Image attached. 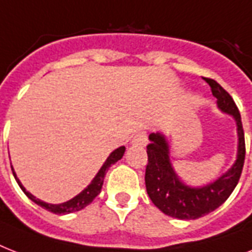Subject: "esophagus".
Masks as SVG:
<instances>
[{"instance_id": "1", "label": "esophagus", "mask_w": 252, "mask_h": 252, "mask_svg": "<svg viewBox=\"0 0 252 252\" xmlns=\"http://www.w3.org/2000/svg\"><path fill=\"white\" fill-rule=\"evenodd\" d=\"M132 144L133 145L146 146V144H148V136H146L145 132H138L133 137V140H132Z\"/></svg>"}]
</instances>
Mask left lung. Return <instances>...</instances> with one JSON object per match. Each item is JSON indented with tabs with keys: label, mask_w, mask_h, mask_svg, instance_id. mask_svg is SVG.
I'll list each match as a JSON object with an SVG mask.
<instances>
[{
	"label": "left lung",
	"mask_w": 252,
	"mask_h": 252,
	"mask_svg": "<svg viewBox=\"0 0 252 252\" xmlns=\"http://www.w3.org/2000/svg\"><path fill=\"white\" fill-rule=\"evenodd\" d=\"M217 99V107L223 114L230 115L237 124V157L226 172L217 179L200 187L188 186L174 170L170 158V144L163 132L149 134L146 146L148 166L145 172L146 192L156 207L165 215L179 220H196L222 205L234 191L245 163V133L242 120L234 100L215 80L205 78Z\"/></svg>",
	"instance_id": "left-lung-1"
}]
</instances>
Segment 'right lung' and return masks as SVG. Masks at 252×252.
Segmentation results:
<instances>
[{"instance_id":"obj_1","label":"right lung","mask_w":252,"mask_h":252,"mask_svg":"<svg viewBox=\"0 0 252 252\" xmlns=\"http://www.w3.org/2000/svg\"><path fill=\"white\" fill-rule=\"evenodd\" d=\"M124 153H126V146H120L118 149H115L114 152L107 157V159L104 161L102 167L99 168V171L96 172V175L94 176V179L91 180L90 184H89L85 189H82L78 195L74 196L73 199L68 200V201H65V203L61 204H49L43 201V200L37 199V197H35L31 192H29L25 187H23V184L21 183V180L18 179V176L17 174H15V171H14V168L13 175L14 178H15V180H17L18 186H19V187L22 188V191L26 193V196H27L30 200H32L33 203L37 204L39 207L44 208L47 211L52 212V213H56V215H68V213H73V212H78L81 211V209H84L85 207H87V205L99 195V192L102 189L103 182H104L106 172L108 171V168L114 165V163H116L119 159H122Z\"/></svg>"}]
</instances>
